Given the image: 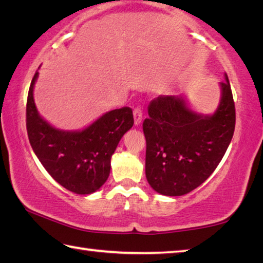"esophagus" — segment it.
Returning a JSON list of instances; mask_svg holds the SVG:
<instances>
[{
    "instance_id": "obj_1",
    "label": "esophagus",
    "mask_w": 263,
    "mask_h": 263,
    "mask_svg": "<svg viewBox=\"0 0 263 263\" xmlns=\"http://www.w3.org/2000/svg\"><path fill=\"white\" fill-rule=\"evenodd\" d=\"M133 118H135V125H139L142 121V108L141 106H137L133 110Z\"/></svg>"
}]
</instances>
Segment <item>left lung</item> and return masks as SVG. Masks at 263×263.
Wrapping results in <instances>:
<instances>
[{"label":"left lung","mask_w":263,"mask_h":263,"mask_svg":"<svg viewBox=\"0 0 263 263\" xmlns=\"http://www.w3.org/2000/svg\"><path fill=\"white\" fill-rule=\"evenodd\" d=\"M220 82L219 105L212 115L189 108L183 96L151 101L142 123L146 179L157 193L182 196L210 176L228 149L235 127V108L228 75Z\"/></svg>","instance_id":"8db88e82"}]
</instances>
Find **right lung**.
Returning a JSON list of instances; mask_svg holds the SVG:
<instances>
[{
    "label": "right lung",
    "mask_w": 263,
    "mask_h": 263,
    "mask_svg": "<svg viewBox=\"0 0 263 263\" xmlns=\"http://www.w3.org/2000/svg\"><path fill=\"white\" fill-rule=\"evenodd\" d=\"M38 72L26 102V130L34 154L58 183L72 193H95L108 180L111 157L133 126L132 109L111 110L81 131H62L41 117L33 100Z\"/></svg>",
    "instance_id": "obj_1"
}]
</instances>
